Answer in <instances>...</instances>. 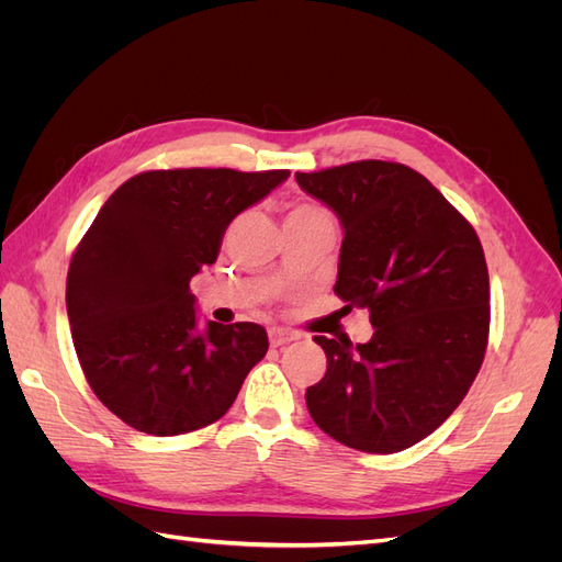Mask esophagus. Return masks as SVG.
Wrapping results in <instances>:
<instances>
[{"label":"esophagus","mask_w":562,"mask_h":562,"mask_svg":"<svg viewBox=\"0 0 562 562\" xmlns=\"http://www.w3.org/2000/svg\"><path fill=\"white\" fill-rule=\"evenodd\" d=\"M295 335L285 328H269V345L271 347H283L288 342H293Z\"/></svg>","instance_id":"1"}]
</instances>
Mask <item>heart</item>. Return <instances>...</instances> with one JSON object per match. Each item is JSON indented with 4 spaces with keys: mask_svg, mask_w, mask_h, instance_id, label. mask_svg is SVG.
<instances>
[{
    "mask_svg": "<svg viewBox=\"0 0 562 562\" xmlns=\"http://www.w3.org/2000/svg\"><path fill=\"white\" fill-rule=\"evenodd\" d=\"M295 223H333V220L326 211L314 206V203H293V206H288L285 225Z\"/></svg>",
    "mask_w": 562,
    "mask_h": 562,
    "instance_id": "heart-1",
    "label": "heart"
}]
</instances>
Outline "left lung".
I'll list each match as a JSON object with an SVG mask.
<instances>
[{
    "label": "left lung",
    "instance_id": "obj_1",
    "mask_svg": "<svg viewBox=\"0 0 562 562\" xmlns=\"http://www.w3.org/2000/svg\"><path fill=\"white\" fill-rule=\"evenodd\" d=\"M345 229L335 295L370 312V342L316 335L326 375L307 389L321 431L391 454L419 443L462 403L490 333V279L469 220L411 166L351 161L295 173Z\"/></svg>",
    "mask_w": 562,
    "mask_h": 562
}]
</instances>
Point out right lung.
Returning a JSON list of instances; mask_svg holds the SVG:
<instances>
[{
	"label": "right lung",
	"instance_id": "right-lung-1",
	"mask_svg": "<svg viewBox=\"0 0 562 562\" xmlns=\"http://www.w3.org/2000/svg\"><path fill=\"white\" fill-rule=\"evenodd\" d=\"M291 171L171 168L126 180L103 203L67 269V318L93 394L149 436L223 417L269 349L258 323L196 330L190 281L217 258L232 220Z\"/></svg>",
	"mask_w": 562,
	"mask_h": 562
}]
</instances>
